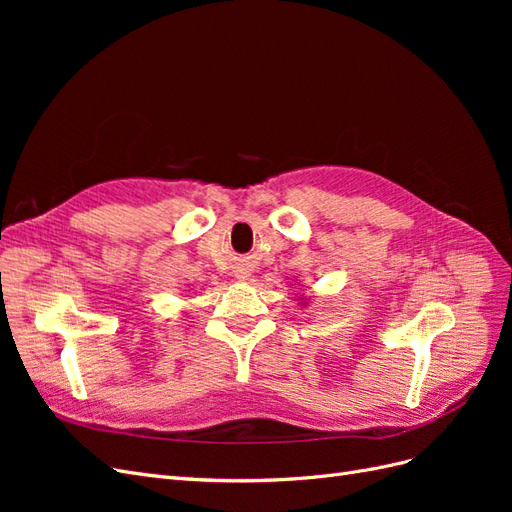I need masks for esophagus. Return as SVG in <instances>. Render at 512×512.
I'll list each match as a JSON object with an SVG mask.
<instances>
[{
	"instance_id": "1",
	"label": "esophagus",
	"mask_w": 512,
	"mask_h": 512,
	"mask_svg": "<svg viewBox=\"0 0 512 512\" xmlns=\"http://www.w3.org/2000/svg\"><path fill=\"white\" fill-rule=\"evenodd\" d=\"M239 277H241V280H245V277H247V275H245V273H239Z\"/></svg>"
}]
</instances>
